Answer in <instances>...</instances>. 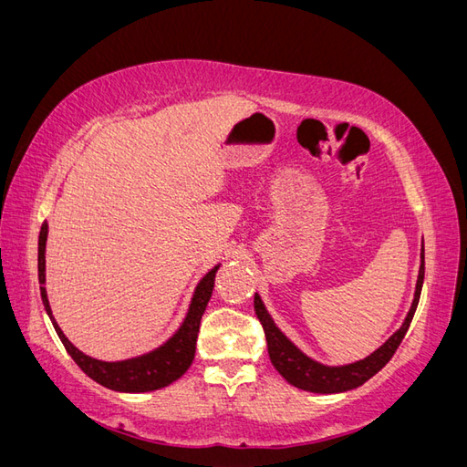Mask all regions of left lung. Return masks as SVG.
Masks as SVG:
<instances>
[{
	"mask_svg": "<svg viewBox=\"0 0 467 467\" xmlns=\"http://www.w3.org/2000/svg\"><path fill=\"white\" fill-rule=\"evenodd\" d=\"M422 280H425V245H420V266L417 275L413 302L401 323V327L395 331L384 345H379L374 352H370L366 358L341 364V366L321 364L312 357H307L306 352H302L285 333L278 329V325L275 323L271 314L266 312L261 296L255 294V314L265 329L268 357H271L273 366L278 370V374L288 381V384H292L294 388H300L304 391L343 393L362 386L364 381H368L374 374H378L381 368H384V366L389 362V358L393 357V352L401 345L409 325H411V319L415 316V309L422 290Z\"/></svg>",
	"mask_w": 467,
	"mask_h": 467,
	"instance_id": "8db88e82",
	"label": "left lung"
}]
</instances>
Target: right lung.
Returning <instances> with one entry per match:
<instances>
[{
    "instance_id": "right-lung-1",
    "label": "right lung",
    "mask_w": 467,
    "mask_h": 467,
    "mask_svg": "<svg viewBox=\"0 0 467 467\" xmlns=\"http://www.w3.org/2000/svg\"><path fill=\"white\" fill-rule=\"evenodd\" d=\"M47 239H48V223L45 222L38 235L40 298H42V304H45V309L54 325L56 333H58L62 345L67 350V355L74 358V362L83 372H86L91 379H95L97 384H101L109 389L122 391V393H146V391L167 388L169 384H173L175 379H179L189 370V366L194 360L196 337H199L201 319L210 302L212 290H214V278L222 265H216L212 271H208L199 280V285H196L192 292L185 319H182L179 329L169 337L163 345L132 358L107 362V360L93 358L86 355V352H81L76 345H72V341L64 335L60 325L56 323L52 316V307L47 294Z\"/></svg>"
}]
</instances>
